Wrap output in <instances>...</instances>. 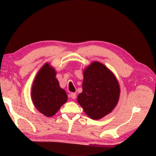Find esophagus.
I'll return each instance as SVG.
<instances>
[{
	"mask_svg": "<svg viewBox=\"0 0 156 156\" xmlns=\"http://www.w3.org/2000/svg\"><path fill=\"white\" fill-rule=\"evenodd\" d=\"M70 97L72 99H73V100H75V99L76 98V94L75 93H72L70 94Z\"/></svg>",
	"mask_w": 156,
	"mask_h": 156,
	"instance_id": "obj_1",
	"label": "esophagus"
}]
</instances>
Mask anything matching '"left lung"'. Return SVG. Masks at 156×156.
I'll use <instances>...</instances> for the list:
<instances>
[{"label": "left lung", "instance_id": "obj_1", "mask_svg": "<svg viewBox=\"0 0 156 156\" xmlns=\"http://www.w3.org/2000/svg\"><path fill=\"white\" fill-rule=\"evenodd\" d=\"M119 93L113 73L100 62H94L84 71L83 92L78 101L90 118L100 119L114 109Z\"/></svg>", "mask_w": 156, "mask_h": 156}]
</instances>
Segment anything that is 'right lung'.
<instances>
[{"instance_id": "right-lung-1", "label": "right lung", "mask_w": 156, "mask_h": 156, "mask_svg": "<svg viewBox=\"0 0 156 156\" xmlns=\"http://www.w3.org/2000/svg\"><path fill=\"white\" fill-rule=\"evenodd\" d=\"M32 100L39 112L52 117L67 100L66 92L59 87L56 72L48 64L39 70L32 88Z\"/></svg>"}]
</instances>
